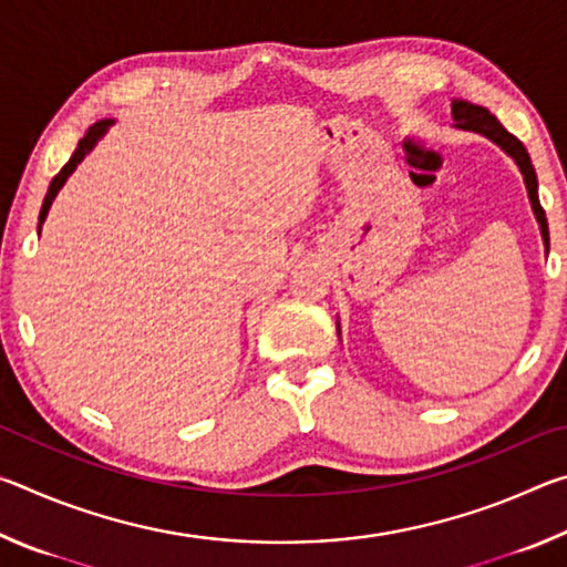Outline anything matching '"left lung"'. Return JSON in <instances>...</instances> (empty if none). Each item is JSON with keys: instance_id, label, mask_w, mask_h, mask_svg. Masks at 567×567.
Returning a JSON list of instances; mask_svg holds the SVG:
<instances>
[{"instance_id": "obj_1", "label": "left lung", "mask_w": 567, "mask_h": 567, "mask_svg": "<svg viewBox=\"0 0 567 567\" xmlns=\"http://www.w3.org/2000/svg\"><path fill=\"white\" fill-rule=\"evenodd\" d=\"M453 120H455V127L457 130L473 132V134H480V137L491 140L493 145L501 147L505 155L515 162L517 169H520V175L525 179L527 197H530L533 215H535L537 227H540V235H543L545 257H548V252H550L548 219H545V209L540 207V199H537L535 167H533V162H530V155H527V150L523 147V142L517 140V137H513V134L507 132L503 124L497 122L485 107H480V104H473V102H467V100H453ZM338 334H340V322H338Z\"/></svg>"}]
</instances>
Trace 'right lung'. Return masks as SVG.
I'll list each match as a JSON object with an SVG mask.
<instances>
[{
  "mask_svg": "<svg viewBox=\"0 0 567 567\" xmlns=\"http://www.w3.org/2000/svg\"><path fill=\"white\" fill-rule=\"evenodd\" d=\"M112 124H114V120H100V122H94L92 127L87 130V134H84V137L80 140V145H76V150H74V155L70 157V162H66V165L60 169V175H56V177L52 179V185H50V189H47V197H44L42 209H40V227H37V233H42V225H44V219H47V213H50L54 197L60 195V189L64 187V182L70 179V175L76 169V165H80V162H82L84 157H87L94 147H97V142L104 137V134H107V130L112 127Z\"/></svg>",
  "mask_w": 567,
  "mask_h": 567,
  "instance_id": "obj_1",
  "label": "right lung"
}]
</instances>
